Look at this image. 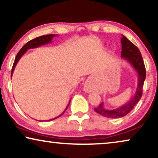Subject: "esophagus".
<instances>
[{
    "mask_svg": "<svg viewBox=\"0 0 158 158\" xmlns=\"http://www.w3.org/2000/svg\"><path fill=\"white\" fill-rule=\"evenodd\" d=\"M84 90H85V92L87 93H89L93 90V86L90 85L89 83H85V85H84Z\"/></svg>",
    "mask_w": 158,
    "mask_h": 158,
    "instance_id": "esophagus-1",
    "label": "esophagus"
}]
</instances>
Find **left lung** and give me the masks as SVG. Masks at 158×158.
<instances>
[{
    "label": "left lung",
    "mask_w": 158,
    "mask_h": 158,
    "mask_svg": "<svg viewBox=\"0 0 158 158\" xmlns=\"http://www.w3.org/2000/svg\"><path fill=\"white\" fill-rule=\"evenodd\" d=\"M122 42V53L121 57L127 60L132 66L138 75V83L135 96L130 101L125 104L115 109H106L101 103L98 107L95 108V111L106 118H116L126 116L130 112L135 106L139 102L142 95V88L146 77V70L143 59L139 49L130 42L126 36L122 35L121 38Z\"/></svg>",
    "instance_id": "obj_1"
}]
</instances>
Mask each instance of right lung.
I'll return each instance as SVG.
<instances>
[{"mask_svg":"<svg viewBox=\"0 0 158 158\" xmlns=\"http://www.w3.org/2000/svg\"><path fill=\"white\" fill-rule=\"evenodd\" d=\"M57 36V34H47V35L41 36H39V37H36L35 39H34V40H30L29 42H28L27 43V44L23 45L22 48L20 49V51H19V52H18V54H17L16 58H15L14 64H13V67H12L11 75H10V77H12L13 73H14V70L15 68H16V64L18 63L19 60H20V58L22 57L23 55H24V54L26 53V52H27L28 49H33V48H36V47H39L42 46V45H44V44H49V43L52 42V39L55 37V36ZM70 102H69L68 106L66 107V109L63 111V113L60 114V116H58L57 117H55V118H52V119H50V120H47V121L54 120V119H55V118H57L58 117H60V116H61L62 114L64 113V111H66L67 109H68V108L69 105H70ZM41 122H42V121H41ZM43 122H44V121H43Z\"/></svg>","mask_w":158,"mask_h":158,"instance_id":"1","label":"right lung"}]
</instances>
